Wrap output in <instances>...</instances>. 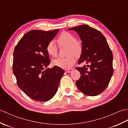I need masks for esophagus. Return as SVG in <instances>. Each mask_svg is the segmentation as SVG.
Wrapping results in <instances>:
<instances>
[{"label": "esophagus", "mask_w": 128, "mask_h": 128, "mask_svg": "<svg viewBox=\"0 0 128 128\" xmlns=\"http://www.w3.org/2000/svg\"><path fill=\"white\" fill-rule=\"evenodd\" d=\"M72 70H73V69H66V72H67V73H70V72H72Z\"/></svg>", "instance_id": "obj_1"}]
</instances>
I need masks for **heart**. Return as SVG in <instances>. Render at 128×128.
<instances>
[{
  "label": "heart",
  "instance_id": "1",
  "mask_svg": "<svg viewBox=\"0 0 128 128\" xmlns=\"http://www.w3.org/2000/svg\"><path fill=\"white\" fill-rule=\"evenodd\" d=\"M60 46H67V54L66 58H58L54 59L52 64L54 66L62 69H69L75 64L76 56H79L82 52V44L76 40V38L68 32L64 31L60 34L57 39ZM46 50L50 56L55 57L58 54V48L54 40L50 42L46 47Z\"/></svg>",
  "mask_w": 128,
  "mask_h": 128
}]
</instances>
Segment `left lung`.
<instances>
[{"label":"left lung","instance_id":"left-lung-1","mask_svg":"<svg viewBox=\"0 0 128 128\" xmlns=\"http://www.w3.org/2000/svg\"><path fill=\"white\" fill-rule=\"evenodd\" d=\"M68 30L76 32L82 41L78 64H88L76 68L81 74L76 85L85 94L97 96L107 88L113 74L112 51L104 36L96 29L82 25Z\"/></svg>","mask_w":128,"mask_h":128}]
</instances>
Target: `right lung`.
I'll list each match as a JSON object with an SVG mask.
<instances>
[{
    "label": "right lung",
    "instance_id": "add662e5",
    "mask_svg": "<svg viewBox=\"0 0 128 128\" xmlns=\"http://www.w3.org/2000/svg\"><path fill=\"white\" fill-rule=\"evenodd\" d=\"M59 30H34L27 32L14 51L12 70L18 85L36 101L46 102L52 98L64 73V70L56 66L44 70L50 62L46 47Z\"/></svg>",
    "mask_w": 128,
    "mask_h": 128
}]
</instances>
